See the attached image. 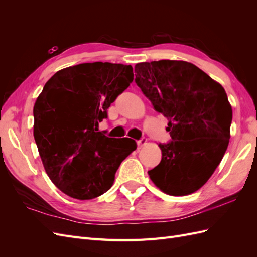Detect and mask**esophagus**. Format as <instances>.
Returning a JSON list of instances; mask_svg holds the SVG:
<instances>
[{"instance_id": "obj_1", "label": "esophagus", "mask_w": 257, "mask_h": 257, "mask_svg": "<svg viewBox=\"0 0 257 257\" xmlns=\"http://www.w3.org/2000/svg\"><path fill=\"white\" fill-rule=\"evenodd\" d=\"M146 144H147V139H146L145 137H143V138L139 139V141H137V146H138V147H143V146H145Z\"/></svg>"}]
</instances>
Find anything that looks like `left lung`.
<instances>
[{"label": "left lung", "mask_w": 257, "mask_h": 257, "mask_svg": "<svg viewBox=\"0 0 257 257\" xmlns=\"http://www.w3.org/2000/svg\"><path fill=\"white\" fill-rule=\"evenodd\" d=\"M135 82L153 108L168 119L172 141L160 144L162 160L149 170L168 195L199 190L222 161L230 138L231 106L222 85L185 61L135 65Z\"/></svg>", "instance_id": "8db88e82"}]
</instances>
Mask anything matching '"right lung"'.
Masks as SVG:
<instances>
[{
    "label": "right lung",
    "instance_id": "right-lung-1",
    "mask_svg": "<svg viewBox=\"0 0 257 257\" xmlns=\"http://www.w3.org/2000/svg\"><path fill=\"white\" fill-rule=\"evenodd\" d=\"M133 67L109 62L69 66L46 82L34 109V139L50 180L66 195L92 199L109 190L130 138L98 132L107 109L133 81Z\"/></svg>",
    "mask_w": 257,
    "mask_h": 257
}]
</instances>
